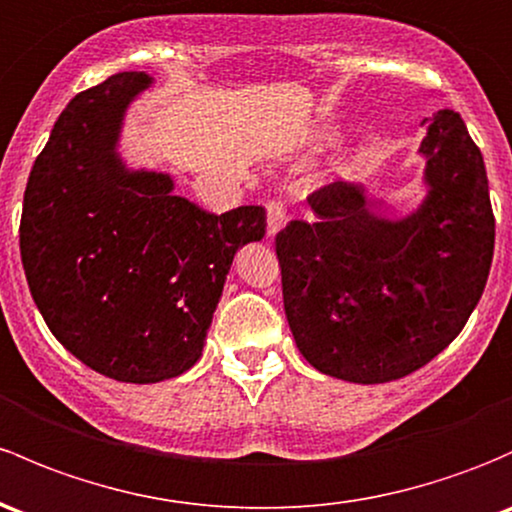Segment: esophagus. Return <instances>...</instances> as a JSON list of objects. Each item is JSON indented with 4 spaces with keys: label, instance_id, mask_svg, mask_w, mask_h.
Masks as SVG:
<instances>
[{
    "label": "esophagus",
    "instance_id": "1",
    "mask_svg": "<svg viewBox=\"0 0 512 512\" xmlns=\"http://www.w3.org/2000/svg\"><path fill=\"white\" fill-rule=\"evenodd\" d=\"M265 208H267V235L274 238V235L284 228V223H287V208H284L282 201H277V198H267Z\"/></svg>",
    "mask_w": 512,
    "mask_h": 512
}]
</instances>
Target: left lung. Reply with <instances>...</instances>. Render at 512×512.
<instances>
[{
    "instance_id": "obj_1",
    "label": "left lung",
    "mask_w": 512,
    "mask_h": 512,
    "mask_svg": "<svg viewBox=\"0 0 512 512\" xmlns=\"http://www.w3.org/2000/svg\"><path fill=\"white\" fill-rule=\"evenodd\" d=\"M422 154L429 196L414 213L370 208L338 181L306 196L316 220H289L274 238L294 341L331 378L414 373L459 336L486 287L496 218L459 112L434 115Z\"/></svg>"
}]
</instances>
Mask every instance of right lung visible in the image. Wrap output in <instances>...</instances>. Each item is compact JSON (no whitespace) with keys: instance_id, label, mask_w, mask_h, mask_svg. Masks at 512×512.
Returning <instances> with one entry per match:
<instances>
[{"instance_id":"right-lung-1","label":"right lung","mask_w":512,"mask_h":512,"mask_svg":"<svg viewBox=\"0 0 512 512\" xmlns=\"http://www.w3.org/2000/svg\"><path fill=\"white\" fill-rule=\"evenodd\" d=\"M144 73H117L68 102L24 191L19 247L53 336L95 373L159 383L201 358L225 274L262 240V206L213 215L171 196L169 176L129 174L120 122Z\"/></svg>"}]
</instances>
